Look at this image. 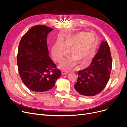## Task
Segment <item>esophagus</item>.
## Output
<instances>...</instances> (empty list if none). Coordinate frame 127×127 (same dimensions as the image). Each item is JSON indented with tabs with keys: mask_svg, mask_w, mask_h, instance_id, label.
I'll list each match as a JSON object with an SVG mask.
<instances>
[{
	"mask_svg": "<svg viewBox=\"0 0 127 127\" xmlns=\"http://www.w3.org/2000/svg\"><path fill=\"white\" fill-rule=\"evenodd\" d=\"M68 72H66V71H63L62 72H61V74H62L63 75H67L68 74Z\"/></svg>",
	"mask_w": 127,
	"mask_h": 127,
	"instance_id": "obj_1",
	"label": "esophagus"
}]
</instances>
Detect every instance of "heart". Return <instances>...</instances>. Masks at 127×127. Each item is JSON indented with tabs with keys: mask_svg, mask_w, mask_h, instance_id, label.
<instances>
[{
	"mask_svg": "<svg viewBox=\"0 0 127 127\" xmlns=\"http://www.w3.org/2000/svg\"><path fill=\"white\" fill-rule=\"evenodd\" d=\"M97 38L94 33L80 32L68 36L63 42H57L53 46L51 54L58 63L62 61L69 53L71 57L65 60L60 64L64 70H68L75 64L76 61L80 64L89 63L96 54Z\"/></svg>",
	"mask_w": 127,
	"mask_h": 127,
	"instance_id": "obj_1",
	"label": "heart"
}]
</instances>
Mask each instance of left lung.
Listing matches in <instances>:
<instances>
[{
    "mask_svg": "<svg viewBox=\"0 0 127 127\" xmlns=\"http://www.w3.org/2000/svg\"><path fill=\"white\" fill-rule=\"evenodd\" d=\"M112 58L107 41H103L89 67L78 72L75 89L80 95L93 96L100 93L108 83Z\"/></svg>",
    "mask_w": 127,
    "mask_h": 127,
    "instance_id": "8db88e82",
    "label": "left lung"
}]
</instances>
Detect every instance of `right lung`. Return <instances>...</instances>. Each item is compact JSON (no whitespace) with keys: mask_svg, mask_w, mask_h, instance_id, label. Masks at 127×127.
Listing matches in <instances>:
<instances>
[{"mask_svg":"<svg viewBox=\"0 0 127 127\" xmlns=\"http://www.w3.org/2000/svg\"><path fill=\"white\" fill-rule=\"evenodd\" d=\"M53 30L45 25L34 26L23 36L19 44V74L25 85L34 92L52 89L61 75L49 56L47 38Z\"/></svg>","mask_w":127,"mask_h":127,"instance_id":"add662e5","label":"right lung"}]
</instances>
